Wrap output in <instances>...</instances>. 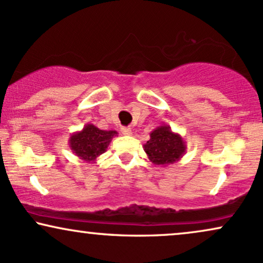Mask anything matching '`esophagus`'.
<instances>
[{
  "instance_id": "esophagus-1",
  "label": "esophagus",
  "mask_w": 263,
  "mask_h": 263,
  "mask_svg": "<svg viewBox=\"0 0 263 263\" xmlns=\"http://www.w3.org/2000/svg\"><path fill=\"white\" fill-rule=\"evenodd\" d=\"M121 132H122L123 135H132L133 134L132 129L129 128V126H123V128L121 129Z\"/></svg>"
}]
</instances>
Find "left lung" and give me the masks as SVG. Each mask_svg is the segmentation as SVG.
<instances>
[{
  "mask_svg": "<svg viewBox=\"0 0 263 263\" xmlns=\"http://www.w3.org/2000/svg\"><path fill=\"white\" fill-rule=\"evenodd\" d=\"M148 160L157 166L177 163L186 152V142L170 125H160L151 132L150 140L144 145Z\"/></svg>",
  "mask_w": 263,
  "mask_h": 263,
  "instance_id": "left-lung-1",
  "label": "left lung"
}]
</instances>
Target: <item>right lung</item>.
Instances as JSON below:
<instances>
[{"mask_svg":"<svg viewBox=\"0 0 263 263\" xmlns=\"http://www.w3.org/2000/svg\"><path fill=\"white\" fill-rule=\"evenodd\" d=\"M117 134L116 130H101L89 123L82 130L70 135L69 147L80 160L95 163L97 157L107 151L109 142Z\"/></svg>","mask_w":263,"mask_h":263,"instance_id":"obj_1","label":"right lung"}]
</instances>
